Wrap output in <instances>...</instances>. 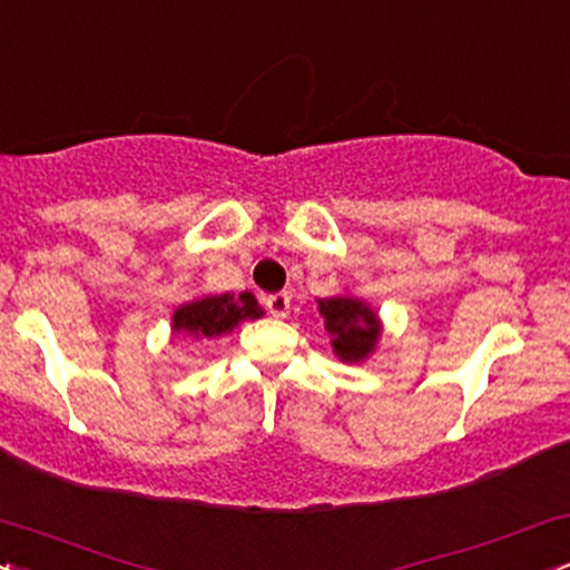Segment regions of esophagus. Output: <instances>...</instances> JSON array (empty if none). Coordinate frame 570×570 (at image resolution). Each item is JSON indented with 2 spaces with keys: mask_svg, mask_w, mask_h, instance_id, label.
Returning a JSON list of instances; mask_svg holds the SVG:
<instances>
[{
  "mask_svg": "<svg viewBox=\"0 0 570 570\" xmlns=\"http://www.w3.org/2000/svg\"><path fill=\"white\" fill-rule=\"evenodd\" d=\"M265 307H267V313H271V316L284 318L286 313H289V294H286V292L267 294V297H265Z\"/></svg>",
  "mask_w": 570,
  "mask_h": 570,
  "instance_id": "1",
  "label": "esophagus"
}]
</instances>
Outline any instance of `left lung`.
<instances>
[{"instance_id":"8db88e82","label":"left lung","mask_w":570,"mask_h":570,"mask_svg":"<svg viewBox=\"0 0 570 570\" xmlns=\"http://www.w3.org/2000/svg\"><path fill=\"white\" fill-rule=\"evenodd\" d=\"M318 313L324 316V330L332 337V351L348 364H358L375 351L381 340V318L364 299L351 294L318 299Z\"/></svg>"}]
</instances>
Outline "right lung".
<instances>
[{"label": "right lung", "mask_w": 570, "mask_h": 570, "mask_svg": "<svg viewBox=\"0 0 570 570\" xmlns=\"http://www.w3.org/2000/svg\"><path fill=\"white\" fill-rule=\"evenodd\" d=\"M263 313L265 311L257 305V297L252 292H225L208 294V297H198L176 307L171 322L176 335L219 337L225 332H233L246 318H259Z\"/></svg>", "instance_id": "obj_1"}]
</instances>
